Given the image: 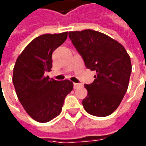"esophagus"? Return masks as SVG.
<instances>
[{
  "label": "esophagus",
  "mask_w": 146,
  "mask_h": 146,
  "mask_svg": "<svg viewBox=\"0 0 146 146\" xmlns=\"http://www.w3.org/2000/svg\"><path fill=\"white\" fill-rule=\"evenodd\" d=\"M80 86H81V84H79V83H73V88L74 89H77Z\"/></svg>",
  "instance_id": "34e87169"
}]
</instances>
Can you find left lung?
Returning a JSON list of instances; mask_svg holds the SVG:
<instances>
[{
    "label": "left lung",
    "instance_id": "left-lung-1",
    "mask_svg": "<svg viewBox=\"0 0 146 146\" xmlns=\"http://www.w3.org/2000/svg\"><path fill=\"white\" fill-rule=\"evenodd\" d=\"M69 36L86 68L97 73L94 82L85 85L88 94L82 101L84 109L97 117L110 115L127 91L132 71L130 57L123 45L100 32H69Z\"/></svg>",
    "mask_w": 146,
    "mask_h": 146
}]
</instances>
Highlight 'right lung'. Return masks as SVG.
I'll return each mask as SVG.
<instances>
[{"mask_svg":"<svg viewBox=\"0 0 146 146\" xmlns=\"http://www.w3.org/2000/svg\"><path fill=\"white\" fill-rule=\"evenodd\" d=\"M68 33L43 34L25 48L16 60L13 82L24 109L38 122H48L60 114L65 97L73 88L69 80L44 77L52 68V53L67 39Z\"/></svg>","mask_w":146,"mask_h":146,"instance_id":"1","label":"right lung"}]
</instances>
